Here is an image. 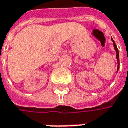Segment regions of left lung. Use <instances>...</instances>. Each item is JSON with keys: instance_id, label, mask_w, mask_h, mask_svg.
Returning <instances> with one entry per match:
<instances>
[{"instance_id": "left-lung-1", "label": "left lung", "mask_w": 128, "mask_h": 128, "mask_svg": "<svg viewBox=\"0 0 128 128\" xmlns=\"http://www.w3.org/2000/svg\"><path fill=\"white\" fill-rule=\"evenodd\" d=\"M111 40H112V41L113 42V44H114V50H115V51H116V58H117V60H118V71L119 68H120V57H119L118 49V47H117V45H116V44H115L114 41L113 40V39L111 38Z\"/></svg>"}]
</instances>
